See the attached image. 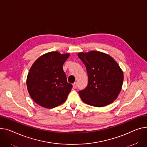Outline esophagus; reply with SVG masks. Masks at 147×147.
Returning a JSON list of instances; mask_svg holds the SVG:
<instances>
[{"instance_id": "esophagus-1", "label": "esophagus", "mask_w": 147, "mask_h": 147, "mask_svg": "<svg viewBox=\"0 0 147 147\" xmlns=\"http://www.w3.org/2000/svg\"><path fill=\"white\" fill-rule=\"evenodd\" d=\"M73 88H74V89H76V88L77 87V83H73Z\"/></svg>"}]
</instances>
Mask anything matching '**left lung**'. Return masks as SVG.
Listing matches in <instances>:
<instances>
[{
	"mask_svg": "<svg viewBox=\"0 0 147 147\" xmlns=\"http://www.w3.org/2000/svg\"><path fill=\"white\" fill-rule=\"evenodd\" d=\"M77 55L89 78L86 87L79 92L83 102L99 107L112 103L118 97L123 81L118 64L110 55L99 51L80 53Z\"/></svg>",
	"mask_w": 147,
	"mask_h": 147,
	"instance_id": "1",
	"label": "left lung"
}]
</instances>
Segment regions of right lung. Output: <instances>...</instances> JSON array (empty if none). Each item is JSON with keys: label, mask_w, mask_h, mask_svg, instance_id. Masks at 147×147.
Returning a JSON list of instances; mask_svg holds the SVG:
<instances>
[{"label": "right lung", "mask_w": 147, "mask_h": 147, "mask_svg": "<svg viewBox=\"0 0 147 147\" xmlns=\"http://www.w3.org/2000/svg\"><path fill=\"white\" fill-rule=\"evenodd\" d=\"M69 56L57 51L48 53L39 57L31 67L27 89L38 105L51 109L66 100L73 85L67 83L63 65Z\"/></svg>", "instance_id": "obj_1"}]
</instances>
